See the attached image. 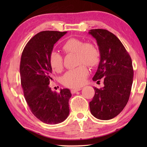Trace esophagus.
I'll use <instances>...</instances> for the list:
<instances>
[{"label":"esophagus","instance_id":"1","mask_svg":"<svg viewBox=\"0 0 147 147\" xmlns=\"http://www.w3.org/2000/svg\"><path fill=\"white\" fill-rule=\"evenodd\" d=\"M81 90H82V88H75V89H71V92L72 93H76L77 92L80 91Z\"/></svg>","mask_w":147,"mask_h":147}]
</instances>
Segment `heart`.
Returning a JSON list of instances; mask_svg holds the SVG:
<instances>
[{"label":"heart","instance_id":"obj_1","mask_svg":"<svg viewBox=\"0 0 147 147\" xmlns=\"http://www.w3.org/2000/svg\"><path fill=\"white\" fill-rule=\"evenodd\" d=\"M64 54L75 53L76 63L78 67L68 71L62 78V83L70 88H78L85 83L89 71L85 64L93 67L98 63L100 52L96 47L91 43H85L83 40L71 38L67 40L62 45ZM50 64L53 70L60 72L63 68V58L58 52H52L49 57Z\"/></svg>","mask_w":147,"mask_h":147}]
</instances>
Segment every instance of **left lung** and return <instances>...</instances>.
<instances>
[{
	"label": "left lung",
	"mask_w": 147,
	"mask_h": 147,
	"mask_svg": "<svg viewBox=\"0 0 147 147\" xmlns=\"http://www.w3.org/2000/svg\"><path fill=\"white\" fill-rule=\"evenodd\" d=\"M96 39L100 61L94 82L102 78L104 87H94L95 95L90 109L95 117L109 120L123 110L129 98L133 80V69L130 55L123 43L113 33L104 29L90 30Z\"/></svg>",
	"instance_id": "1"
}]
</instances>
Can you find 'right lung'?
I'll return each mask as SVG.
<instances>
[{
	"label": "right lung",
	"mask_w": 147,
	"mask_h": 147,
	"mask_svg": "<svg viewBox=\"0 0 147 147\" xmlns=\"http://www.w3.org/2000/svg\"><path fill=\"white\" fill-rule=\"evenodd\" d=\"M67 32L43 31L27 43L20 62L21 83L26 101L35 116L48 124L62 123L69 114L67 88L59 93L49 87L52 67L49 57L55 43Z\"/></svg>",
	"instance_id": "1"
}]
</instances>
